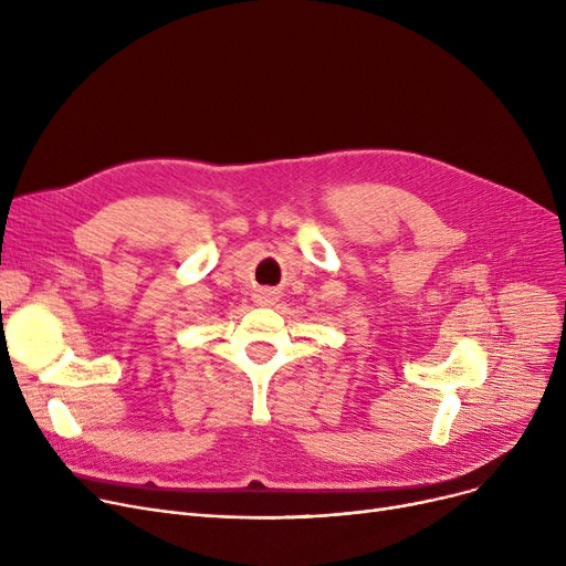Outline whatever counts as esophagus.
<instances>
[{
  "label": "esophagus",
  "instance_id": "34e87169",
  "mask_svg": "<svg viewBox=\"0 0 566 566\" xmlns=\"http://www.w3.org/2000/svg\"><path fill=\"white\" fill-rule=\"evenodd\" d=\"M277 301V295H275V291H271V289H263V291H259V295H256V303L259 305H273Z\"/></svg>",
  "mask_w": 566,
  "mask_h": 566
}]
</instances>
